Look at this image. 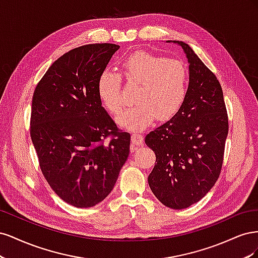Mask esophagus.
I'll list each match as a JSON object with an SVG mask.
<instances>
[{
  "mask_svg": "<svg viewBox=\"0 0 258 258\" xmlns=\"http://www.w3.org/2000/svg\"><path fill=\"white\" fill-rule=\"evenodd\" d=\"M131 141L135 145H141L143 143V135H141V132H134L131 136Z\"/></svg>",
  "mask_w": 258,
  "mask_h": 258,
  "instance_id": "esophagus-1",
  "label": "esophagus"
}]
</instances>
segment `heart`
<instances>
[{
    "label": "heart",
    "instance_id": "obj_1",
    "mask_svg": "<svg viewBox=\"0 0 258 258\" xmlns=\"http://www.w3.org/2000/svg\"><path fill=\"white\" fill-rule=\"evenodd\" d=\"M121 71L128 83L139 85L135 100L117 116V122L129 130H143L159 118L169 120L184 105L189 89V72L182 61L137 51L121 61ZM97 92L106 110L117 114L123 104L121 76L111 70L99 75Z\"/></svg>",
    "mask_w": 258,
    "mask_h": 258
}]
</instances>
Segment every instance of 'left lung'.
Wrapping results in <instances>:
<instances>
[{
    "label": "left lung",
    "instance_id": "1",
    "mask_svg": "<svg viewBox=\"0 0 258 258\" xmlns=\"http://www.w3.org/2000/svg\"><path fill=\"white\" fill-rule=\"evenodd\" d=\"M170 42V41H167ZM189 63V89L178 113L145 137L156 155L148 185L162 205L174 210L196 204L221 173L228 116L221 84L184 42Z\"/></svg>",
    "mask_w": 258,
    "mask_h": 258
}]
</instances>
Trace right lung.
<instances>
[{
	"label": "right lung",
	"instance_id": "1",
	"mask_svg": "<svg viewBox=\"0 0 258 258\" xmlns=\"http://www.w3.org/2000/svg\"><path fill=\"white\" fill-rule=\"evenodd\" d=\"M118 49L103 43L68 51L33 93L30 135L43 175L76 208L104 200L129 156L130 135L117 128L97 92L99 75Z\"/></svg>",
	"mask_w": 258,
	"mask_h": 258
}]
</instances>
